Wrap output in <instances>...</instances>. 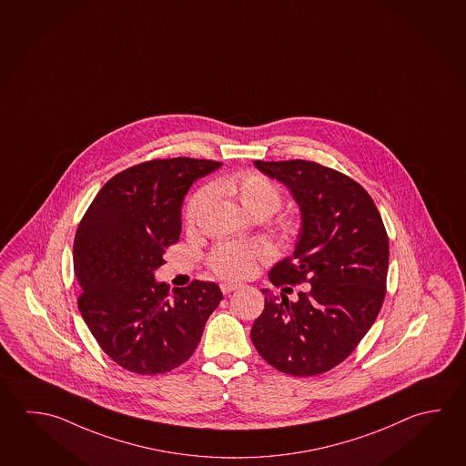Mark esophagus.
I'll list each match as a JSON object with an SVG mask.
<instances>
[{
	"label": "esophagus",
	"mask_w": 466,
	"mask_h": 466,
	"mask_svg": "<svg viewBox=\"0 0 466 466\" xmlns=\"http://www.w3.org/2000/svg\"><path fill=\"white\" fill-rule=\"evenodd\" d=\"M241 288V284H235V282H221L220 289L223 294H229L233 290Z\"/></svg>",
	"instance_id": "34e87169"
}]
</instances>
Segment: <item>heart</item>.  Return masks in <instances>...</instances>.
Returning a JSON list of instances; mask_svg holds the SVG:
<instances>
[{"label":"heart","mask_w":466,"mask_h":466,"mask_svg":"<svg viewBox=\"0 0 466 466\" xmlns=\"http://www.w3.org/2000/svg\"><path fill=\"white\" fill-rule=\"evenodd\" d=\"M223 187L238 195L239 202L243 203L246 210L253 213L254 217L256 215L269 217L279 208L282 203V195L278 186L261 174H254V172L238 174L227 178L223 182ZM208 197L210 192L207 188H202L190 197L184 213L187 225H194ZM284 228L290 229V227L288 223H284ZM264 258L266 253L261 246L251 245V243H221L210 254V266L221 278L241 279L249 276L256 268V261Z\"/></svg>","instance_id":"1"}]
</instances>
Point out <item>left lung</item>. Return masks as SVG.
Here are the masks:
<instances>
[{
    "label": "left lung",
    "instance_id": "left-lung-1",
    "mask_svg": "<svg viewBox=\"0 0 466 466\" xmlns=\"http://www.w3.org/2000/svg\"><path fill=\"white\" fill-rule=\"evenodd\" d=\"M286 187L300 210L290 258L269 272L274 286L310 282L296 302L261 289L264 310L251 327L258 353L292 376L330 371L371 329L386 296L390 239L363 187L310 161H254Z\"/></svg>",
    "mask_w": 466,
    "mask_h": 466
}]
</instances>
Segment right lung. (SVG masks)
<instances>
[{"mask_svg":"<svg viewBox=\"0 0 466 466\" xmlns=\"http://www.w3.org/2000/svg\"><path fill=\"white\" fill-rule=\"evenodd\" d=\"M218 167L190 157L137 164L102 187L76 228L78 310L103 351L127 371L162 374L186 363L223 299L215 282L170 290L154 278L180 237L188 188Z\"/></svg>","mask_w":466,"mask_h":466,"instance_id":"obj_1","label":"right lung"}]
</instances>
